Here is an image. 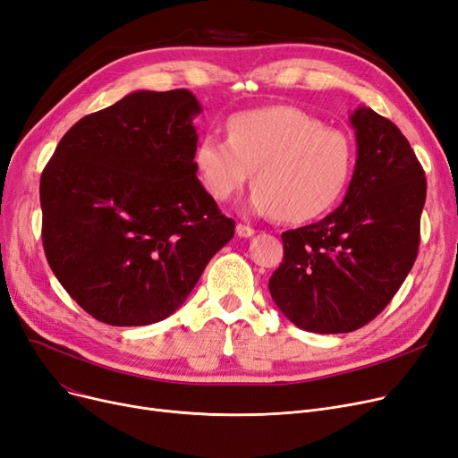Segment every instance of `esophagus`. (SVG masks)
<instances>
[{"label": "esophagus", "instance_id": "34e87169", "mask_svg": "<svg viewBox=\"0 0 458 458\" xmlns=\"http://www.w3.org/2000/svg\"><path fill=\"white\" fill-rule=\"evenodd\" d=\"M235 233L240 235V237H250V235L254 233V228H250L249 225H242V223H240V225L235 226Z\"/></svg>", "mask_w": 458, "mask_h": 458}]
</instances>
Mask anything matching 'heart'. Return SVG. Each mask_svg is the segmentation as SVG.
<instances>
[{
  "label": "heart",
  "instance_id": "1",
  "mask_svg": "<svg viewBox=\"0 0 458 458\" xmlns=\"http://www.w3.org/2000/svg\"><path fill=\"white\" fill-rule=\"evenodd\" d=\"M194 161L215 200L242 191L252 172V211L305 223L341 200L353 170V146L343 131L300 108L273 106L232 115L228 140L202 136Z\"/></svg>",
  "mask_w": 458,
  "mask_h": 458
}]
</instances>
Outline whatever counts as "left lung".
Returning <instances> with one entry per match:
<instances>
[{
	"instance_id": "left-lung-1",
	"label": "left lung",
	"mask_w": 458,
	"mask_h": 458,
	"mask_svg": "<svg viewBox=\"0 0 458 458\" xmlns=\"http://www.w3.org/2000/svg\"><path fill=\"white\" fill-rule=\"evenodd\" d=\"M357 161L344 202L320 223L284 232L269 278L276 307L312 333H350L380 314L420 250L425 170L387 117L357 108Z\"/></svg>"
}]
</instances>
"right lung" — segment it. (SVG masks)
<instances>
[{
  "label": "right lung",
  "mask_w": 458,
  "mask_h": 458,
  "mask_svg": "<svg viewBox=\"0 0 458 458\" xmlns=\"http://www.w3.org/2000/svg\"><path fill=\"white\" fill-rule=\"evenodd\" d=\"M200 112L187 89L134 91L74 123L43 170L47 260L98 322L165 320L233 237L196 177Z\"/></svg>",
  "instance_id": "add662e5"
}]
</instances>
